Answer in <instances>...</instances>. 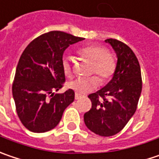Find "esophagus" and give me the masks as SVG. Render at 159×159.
Segmentation results:
<instances>
[{"label": "esophagus", "instance_id": "obj_1", "mask_svg": "<svg viewBox=\"0 0 159 159\" xmlns=\"http://www.w3.org/2000/svg\"><path fill=\"white\" fill-rule=\"evenodd\" d=\"M82 97V95H80L78 93H75V100H79Z\"/></svg>", "mask_w": 159, "mask_h": 159}]
</instances>
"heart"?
Segmentation results:
<instances>
[{
    "label": "heart",
    "instance_id": "heart-1",
    "mask_svg": "<svg viewBox=\"0 0 159 159\" xmlns=\"http://www.w3.org/2000/svg\"><path fill=\"white\" fill-rule=\"evenodd\" d=\"M77 54L81 57H84L92 62L91 74H96L100 80L104 83L110 79L115 73L117 67V61L114 55L108 51L104 46L99 44H90L84 46L77 50ZM63 73L68 78L73 75L72 63L69 57H63L61 62ZM100 84L98 77L90 76L82 77L71 81L68 83V87L75 91L78 94H85L97 88Z\"/></svg>",
    "mask_w": 159,
    "mask_h": 159
}]
</instances>
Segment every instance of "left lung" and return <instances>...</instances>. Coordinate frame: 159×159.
<instances>
[{
    "label": "left lung",
    "instance_id": "1",
    "mask_svg": "<svg viewBox=\"0 0 159 159\" xmlns=\"http://www.w3.org/2000/svg\"><path fill=\"white\" fill-rule=\"evenodd\" d=\"M118 61L112 79L89 94L92 108L84 115L89 129L102 137L120 132L135 113L142 89L140 66L134 52L125 43L108 39Z\"/></svg>",
    "mask_w": 159,
    "mask_h": 159
}]
</instances>
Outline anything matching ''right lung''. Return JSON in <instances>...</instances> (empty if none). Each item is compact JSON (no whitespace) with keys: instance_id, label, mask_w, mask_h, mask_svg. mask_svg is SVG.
<instances>
[{"instance_id":"right-lung-1","label":"right lung","mask_w":159,"mask_h":159,"mask_svg":"<svg viewBox=\"0 0 159 159\" xmlns=\"http://www.w3.org/2000/svg\"><path fill=\"white\" fill-rule=\"evenodd\" d=\"M63 31L40 35L30 43L20 56L12 95L16 111L29 130L42 133L54 129L66 108L75 100L71 89L55 93L66 81L61 62L64 51L72 44L84 40Z\"/></svg>"}]
</instances>
